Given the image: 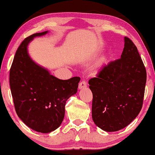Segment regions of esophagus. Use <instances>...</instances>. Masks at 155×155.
I'll use <instances>...</instances> for the list:
<instances>
[{"instance_id": "34e87169", "label": "esophagus", "mask_w": 155, "mask_h": 155, "mask_svg": "<svg viewBox=\"0 0 155 155\" xmlns=\"http://www.w3.org/2000/svg\"><path fill=\"white\" fill-rule=\"evenodd\" d=\"M86 87H87V84L85 81H82L81 82L79 83V85H78V88H79L80 90L85 88Z\"/></svg>"}]
</instances>
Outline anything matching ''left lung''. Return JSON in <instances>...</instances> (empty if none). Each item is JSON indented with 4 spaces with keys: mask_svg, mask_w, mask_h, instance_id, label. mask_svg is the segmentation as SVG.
<instances>
[{
    "mask_svg": "<svg viewBox=\"0 0 155 155\" xmlns=\"http://www.w3.org/2000/svg\"><path fill=\"white\" fill-rule=\"evenodd\" d=\"M146 78L137 47L125 37L120 58L109 62L88 81L96 125L104 131H116L130 124L142 108Z\"/></svg>",
    "mask_w": 155,
    "mask_h": 155,
    "instance_id": "1",
    "label": "left lung"
}]
</instances>
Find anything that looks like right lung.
Masks as SVG:
<instances>
[{"mask_svg": "<svg viewBox=\"0 0 155 155\" xmlns=\"http://www.w3.org/2000/svg\"><path fill=\"white\" fill-rule=\"evenodd\" d=\"M47 31L25 38L17 48L10 70V85L16 113L28 127L49 133L61 125L67 100L77 93L80 77L61 80L31 59L30 41Z\"/></svg>", "mask_w": 155, "mask_h": 155, "instance_id": "add662e5", "label": "right lung"}]
</instances>
